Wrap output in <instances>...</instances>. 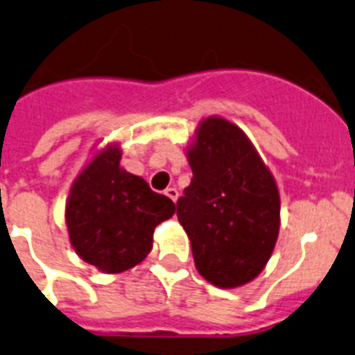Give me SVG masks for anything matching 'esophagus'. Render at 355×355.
<instances>
[{
    "label": "esophagus",
    "instance_id": "esophagus-1",
    "mask_svg": "<svg viewBox=\"0 0 355 355\" xmlns=\"http://www.w3.org/2000/svg\"><path fill=\"white\" fill-rule=\"evenodd\" d=\"M166 195H168L173 202H177L178 189H177V187H168V189H166Z\"/></svg>",
    "mask_w": 355,
    "mask_h": 355
}]
</instances>
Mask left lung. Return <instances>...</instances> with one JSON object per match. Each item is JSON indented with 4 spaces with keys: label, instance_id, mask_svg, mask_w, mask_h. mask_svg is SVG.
<instances>
[{
    "label": "left lung",
    "instance_id": "1",
    "mask_svg": "<svg viewBox=\"0 0 355 355\" xmlns=\"http://www.w3.org/2000/svg\"><path fill=\"white\" fill-rule=\"evenodd\" d=\"M191 184L177 202L196 270L234 288L263 270L279 231V193L245 133L222 117L200 122L187 150Z\"/></svg>",
    "mask_w": 355,
    "mask_h": 355
}]
</instances>
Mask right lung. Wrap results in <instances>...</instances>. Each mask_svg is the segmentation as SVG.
<instances>
[{
  "instance_id": "right-lung-1",
  "label": "right lung",
  "mask_w": 355,
  "mask_h": 355,
  "mask_svg": "<svg viewBox=\"0 0 355 355\" xmlns=\"http://www.w3.org/2000/svg\"><path fill=\"white\" fill-rule=\"evenodd\" d=\"M121 157L117 144L95 155L71 184L64 213L71 247L106 274L141 263L153 247L155 227L175 214L173 200L122 169Z\"/></svg>"
}]
</instances>
